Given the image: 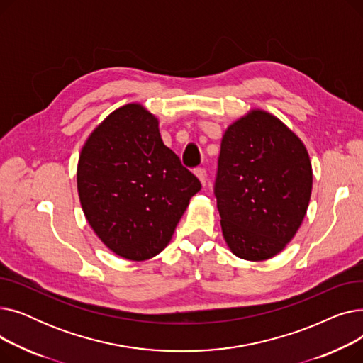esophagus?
<instances>
[{
  "label": "esophagus",
  "instance_id": "obj_1",
  "mask_svg": "<svg viewBox=\"0 0 363 363\" xmlns=\"http://www.w3.org/2000/svg\"><path fill=\"white\" fill-rule=\"evenodd\" d=\"M196 177L200 179L201 185L204 186L206 182H207V174H206V169L204 167H197L196 169Z\"/></svg>",
  "mask_w": 363,
  "mask_h": 363
}]
</instances>
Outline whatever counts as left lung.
I'll list each match as a JSON object with an SVG mask.
<instances>
[{
    "mask_svg": "<svg viewBox=\"0 0 363 363\" xmlns=\"http://www.w3.org/2000/svg\"><path fill=\"white\" fill-rule=\"evenodd\" d=\"M312 179L306 147L272 114L253 110L228 126L215 196L231 252L252 262L282 252L306 215Z\"/></svg>",
    "mask_w": 363,
    "mask_h": 363,
    "instance_id": "8db88e82",
    "label": "left lung"
}]
</instances>
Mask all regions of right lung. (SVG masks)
Masks as SVG:
<instances>
[{
  "label": "right lung",
  "instance_id": "right-lung-1",
  "mask_svg": "<svg viewBox=\"0 0 363 363\" xmlns=\"http://www.w3.org/2000/svg\"><path fill=\"white\" fill-rule=\"evenodd\" d=\"M78 193L94 233L118 256L147 260L169 244L201 189L160 137L159 121L126 104L94 129L78 163Z\"/></svg>",
  "mask_w": 363,
  "mask_h": 363
}]
</instances>
